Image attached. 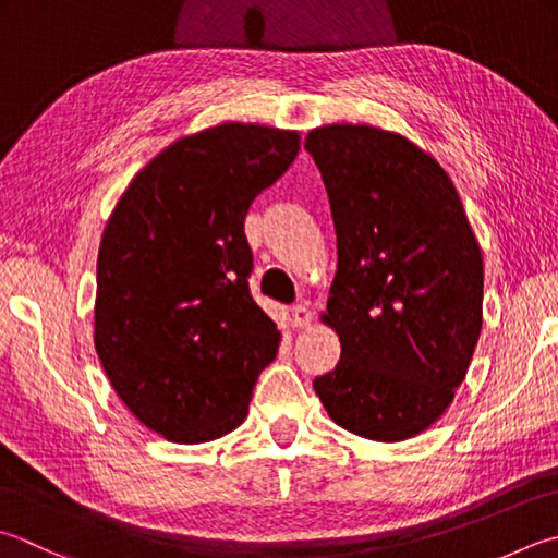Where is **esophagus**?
<instances>
[{
	"label": "esophagus",
	"instance_id": "34e87169",
	"mask_svg": "<svg viewBox=\"0 0 558 558\" xmlns=\"http://www.w3.org/2000/svg\"><path fill=\"white\" fill-rule=\"evenodd\" d=\"M313 320V313L308 308V303H293L291 306V323L293 328H306Z\"/></svg>",
	"mask_w": 558,
	"mask_h": 558
}]
</instances>
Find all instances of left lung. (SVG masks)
I'll use <instances>...</instances> for the list:
<instances>
[{
    "instance_id": "1",
    "label": "left lung",
    "mask_w": 558,
    "mask_h": 558,
    "mask_svg": "<svg viewBox=\"0 0 558 558\" xmlns=\"http://www.w3.org/2000/svg\"><path fill=\"white\" fill-rule=\"evenodd\" d=\"M303 148L338 233L323 320L342 352L313 388L340 427L401 442L464 381L483 323L481 250L447 172L401 135L323 125Z\"/></svg>"
}]
</instances>
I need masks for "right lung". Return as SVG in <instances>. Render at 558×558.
<instances>
[{
  "instance_id": "right-lung-1",
  "label": "right lung",
  "mask_w": 558,
  "mask_h": 558,
  "mask_svg": "<svg viewBox=\"0 0 558 558\" xmlns=\"http://www.w3.org/2000/svg\"><path fill=\"white\" fill-rule=\"evenodd\" d=\"M296 155L299 133L265 125L189 135L135 174L104 228L94 347L121 401L172 442L233 433L277 356L245 216Z\"/></svg>"
}]
</instances>
